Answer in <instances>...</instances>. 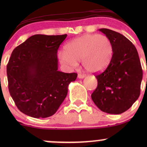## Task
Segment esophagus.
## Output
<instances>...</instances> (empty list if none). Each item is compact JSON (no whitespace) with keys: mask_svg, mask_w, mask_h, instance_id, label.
<instances>
[{"mask_svg":"<svg viewBox=\"0 0 147 147\" xmlns=\"http://www.w3.org/2000/svg\"><path fill=\"white\" fill-rule=\"evenodd\" d=\"M86 77L85 75H82V74H78V78L79 79H83Z\"/></svg>","mask_w":147,"mask_h":147,"instance_id":"obj_1","label":"esophagus"}]
</instances>
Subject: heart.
I'll use <instances>...</instances> for the list:
<instances>
[{"label":"heart","mask_w":147,"mask_h":147,"mask_svg":"<svg viewBox=\"0 0 147 147\" xmlns=\"http://www.w3.org/2000/svg\"><path fill=\"white\" fill-rule=\"evenodd\" d=\"M64 50L58 55L61 63L75 68L82 60V66L90 72L106 68L113 56L112 43L102 34H85L67 43Z\"/></svg>","instance_id":"obj_1"}]
</instances>
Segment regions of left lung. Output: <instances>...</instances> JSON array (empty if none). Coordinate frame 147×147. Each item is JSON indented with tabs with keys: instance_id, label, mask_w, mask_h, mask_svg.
Masks as SVG:
<instances>
[{
	"instance_id": "obj_1",
	"label": "left lung",
	"mask_w": 147,
	"mask_h": 147,
	"mask_svg": "<svg viewBox=\"0 0 147 147\" xmlns=\"http://www.w3.org/2000/svg\"><path fill=\"white\" fill-rule=\"evenodd\" d=\"M99 30L110 39L113 56L107 68L95 75L97 86L91 98L103 112L121 114L132 106L140 94V61L135 45L124 35L106 28Z\"/></svg>"
}]
</instances>
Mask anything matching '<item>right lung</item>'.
<instances>
[{
	"label": "right lung",
	"mask_w": 147,
	"mask_h": 147,
	"mask_svg": "<svg viewBox=\"0 0 147 147\" xmlns=\"http://www.w3.org/2000/svg\"><path fill=\"white\" fill-rule=\"evenodd\" d=\"M67 34H35L13 50L7 65L8 88L21 112L34 118L53 115L77 74L58 70L57 50Z\"/></svg>",
	"instance_id": "1"
}]
</instances>
